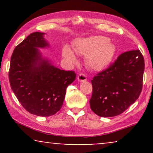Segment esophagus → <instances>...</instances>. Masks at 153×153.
<instances>
[{
    "label": "esophagus",
    "mask_w": 153,
    "mask_h": 153,
    "mask_svg": "<svg viewBox=\"0 0 153 153\" xmlns=\"http://www.w3.org/2000/svg\"><path fill=\"white\" fill-rule=\"evenodd\" d=\"M77 79L81 82H84L87 80V77L85 74H79L78 76H77Z\"/></svg>",
    "instance_id": "1"
}]
</instances>
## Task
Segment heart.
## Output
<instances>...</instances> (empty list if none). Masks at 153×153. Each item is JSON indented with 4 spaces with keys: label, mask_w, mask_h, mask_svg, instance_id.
I'll return each mask as SVG.
<instances>
[{
    "label": "heart",
    "mask_w": 153,
    "mask_h": 153,
    "mask_svg": "<svg viewBox=\"0 0 153 153\" xmlns=\"http://www.w3.org/2000/svg\"><path fill=\"white\" fill-rule=\"evenodd\" d=\"M74 50L77 54L85 56L86 65L92 70L100 71L109 65L116 53V46L107 37L94 35L79 38L74 43ZM70 46L65 45L62 56L69 64H75L77 58Z\"/></svg>",
    "instance_id": "obj_1"
}]
</instances>
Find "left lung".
Segmentation results:
<instances>
[{
    "mask_svg": "<svg viewBox=\"0 0 153 153\" xmlns=\"http://www.w3.org/2000/svg\"><path fill=\"white\" fill-rule=\"evenodd\" d=\"M144 66L143 57L139 50L120 54L114 64L91 80V110L104 118L124 112L141 94Z\"/></svg>",
    "mask_w": 153,
    "mask_h": 153,
    "instance_id": "8db88e82",
    "label": "left lung"
}]
</instances>
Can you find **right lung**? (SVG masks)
<instances>
[{
    "label": "right lung",
    "mask_w": 153,
    "mask_h": 153,
    "mask_svg": "<svg viewBox=\"0 0 153 153\" xmlns=\"http://www.w3.org/2000/svg\"><path fill=\"white\" fill-rule=\"evenodd\" d=\"M45 33H31L12 53L10 86L27 111L35 116H53L62 107L67 87L76 79L73 71L61 70L42 57L38 48L49 47Z\"/></svg>",
    "instance_id": "add662e5"
}]
</instances>
